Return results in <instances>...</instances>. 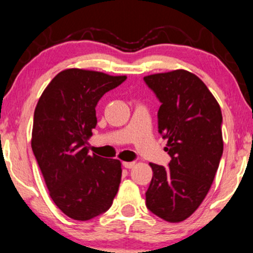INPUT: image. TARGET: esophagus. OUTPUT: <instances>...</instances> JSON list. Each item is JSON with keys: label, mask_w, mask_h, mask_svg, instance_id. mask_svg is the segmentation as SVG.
I'll return each mask as SVG.
<instances>
[{"label": "esophagus", "mask_w": 253, "mask_h": 253, "mask_svg": "<svg viewBox=\"0 0 253 253\" xmlns=\"http://www.w3.org/2000/svg\"><path fill=\"white\" fill-rule=\"evenodd\" d=\"M123 166L126 169H131L135 166V162H123Z\"/></svg>", "instance_id": "esophagus-1"}]
</instances>
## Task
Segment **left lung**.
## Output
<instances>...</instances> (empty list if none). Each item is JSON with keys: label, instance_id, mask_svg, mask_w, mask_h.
Instances as JSON below:
<instances>
[{"label": "left lung", "instance_id": "1", "mask_svg": "<svg viewBox=\"0 0 253 253\" xmlns=\"http://www.w3.org/2000/svg\"><path fill=\"white\" fill-rule=\"evenodd\" d=\"M161 102L159 132L168 139V167L150 163L153 179L145 193L148 210L163 220L191 216L209 193L224 150L222 115L199 77L175 70L144 77Z\"/></svg>", "mask_w": 253, "mask_h": 253}]
</instances>
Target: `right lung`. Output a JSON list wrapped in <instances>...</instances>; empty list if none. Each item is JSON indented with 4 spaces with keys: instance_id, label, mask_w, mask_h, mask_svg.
<instances>
[{
    "instance_id": "1",
    "label": "right lung",
    "mask_w": 253,
    "mask_h": 253,
    "mask_svg": "<svg viewBox=\"0 0 253 253\" xmlns=\"http://www.w3.org/2000/svg\"><path fill=\"white\" fill-rule=\"evenodd\" d=\"M126 76L67 68L41 94L34 111L32 149L58 209L74 220H90L111 207L121 183V161L88 155L97 126L96 106Z\"/></svg>"
}]
</instances>
